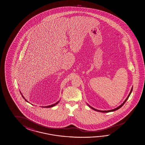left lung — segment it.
I'll return each mask as SVG.
<instances>
[{"label":"left lung","instance_id":"8db88e82","mask_svg":"<svg viewBox=\"0 0 145 145\" xmlns=\"http://www.w3.org/2000/svg\"><path fill=\"white\" fill-rule=\"evenodd\" d=\"M132 90H133V88H132V89H131V91H130V93H129V94L128 96L127 97V98L126 99V100L123 103V104H121V105H120L119 107H118V108H115V109H113V110H108V111H99V110H96L95 109H94V108H92V107H90L89 105V107H90L91 108H92V109L94 110H95V111H99V112H103V113H104V112H106V113H107V112H113V111H116V110H117L119 109L121 107H122L123 106V105H124V104L126 103V101H127V99H128L129 97L130 96V94H131V92H132Z\"/></svg>","mask_w":145,"mask_h":145}]
</instances>
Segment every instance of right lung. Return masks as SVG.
<instances>
[{"label":"right lung","instance_id":"obj_1","mask_svg":"<svg viewBox=\"0 0 145 145\" xmlns=\"http://www.w3.org/2000/svg\"><path fill=\"white\" fill-rule=\"evenodd\" d=\"M22 97H23V98H24V99H25V98H24V96H22ZM25 99V101H27V100H26V99ZM58 103H59V101H57V103H55V104H53V105H50V106H46V107H46V108H50V107H54V106H55V105H57V104Z\"/></svg>","mask_w":145,"mask_h":145}]
</instances>
